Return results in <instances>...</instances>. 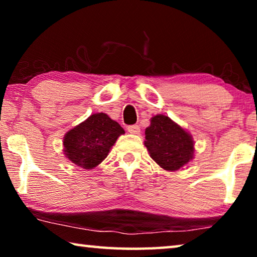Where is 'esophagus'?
<instances>
[{"label": "esophagus", "instance_id": "1", "mask_svg": "<svg viewBox=\"0 0 257 257\" xmlns=\"http://www.w3.org/2000/svg\"><path fill=\"white\" fill-rule=\"evenodd\" d=\"M128 132L133 135H138L141 133V127L138 124H134V125H129L128 127Z\"/></svg>", "mask_w": 257, "mask_h": 257}]
</instances>
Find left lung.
I'll use <instances>...</instances> for the list:
<instances>
[{
    "label": "left lung",
    "mask_w": 257,
    "mask_h": 257,
    "mask_svg": "<svg viewBox=\"0 0 257 257\" xmlns=\"http://www.w3.org/2000/svg\"><path fill=\"white\" fill-rule=\"evenodd\" d=\"M151 158L161 168L177 171L194 158V141L190 135L169 116L158 114L145 130V142Z\"/></svg>",
    "instance_id": "8db88e82"
}]
</instances>
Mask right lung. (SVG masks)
I'll use <instances>...</instances> for the list:
<instances>
[{
	"instance_id": "right-lung-1",
	"label": "right lung",
	"mask_w": 257,
	"mask_h": 257,
	"mask_svg": "<svg viewBox=\"0 0 257 257\" xmlns=\"http://www.w3.org/2000/svg\"><path fill=\"white\" fill-rule=\"evenodd\" d=\"M123 128L105 113H95L66 134L64 154L73 164L93 169L106 158Z\"/></svg>"
}]
</instances>
